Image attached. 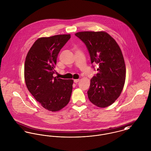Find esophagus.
I'll use <instances>...</instances> for the list:
<instances>
[{"instance_id": "1", "label": "esophagus", "mask_w": 151, "mask_h": 151, "mask_svg": "<svg viewBox=\"0 0 151 151\" xmlns=\"http://www.w3.org/2000/svg\"><path fill=\"white\" fill-rule=\"evenodd\" d=\"M79 81H80V79H75V80H74V82L75 83H77Z\"/></svg>"}]
</instances>
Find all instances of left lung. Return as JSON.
Wrapping results in <instances>:
<instances>
[{"label": "left lung", "instance_id": "obj_1", "mask_svg": "<svg viewBox=\"0 0 151 151\" xmlns=\"http://www.w3.org/2000/svg\"><path fill=\"white\" fill-rule=\"evenodd\" d=\"M75 35L86 45L91 64L99 66L98 73L91 79L88 99L98 107L106 108L119 98L124 85L126 65L122 50L105 32L84 31Z\"/></svg>", "mask_w": 151, "mask_h": 151}]
</instances>
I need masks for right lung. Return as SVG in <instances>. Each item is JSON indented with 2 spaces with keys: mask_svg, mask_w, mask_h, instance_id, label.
Segmentation results:
<instances>
[{
  "mask_svg": "<svg viewBox=\"0 0 151 151\" xmlns=\"http://www.w3.org/2000/svg\"><path fill=\"white\" fill-rule=\"evenodd\" d=\"M70 37L67 34L40 38L33 44L25 58L26 86L42 107L52 111L64 108L70 99L73 80L53 76L58 54Z\"/></svg>",
  "mask_w": 151,
  "mask_h": 151,
  "instance_id": "add662e5",
  "label": "right lung"
}]
</instances>
